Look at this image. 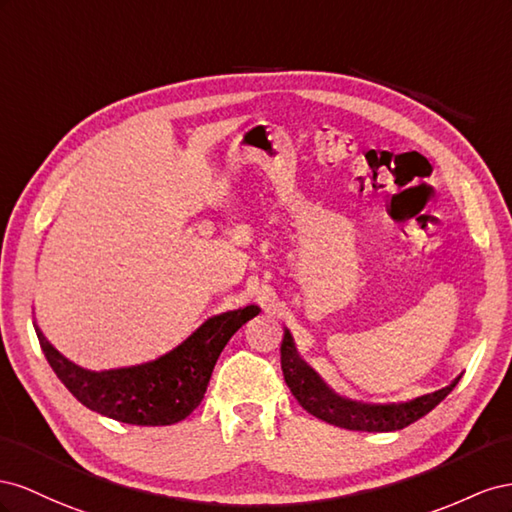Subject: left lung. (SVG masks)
<instances>
[{
    "instance_id": "left-lung-1",
    "label": "left lung",
    "mask_w": 512,
    "mask_h": 512,
    "mask_svg": "<svg viewBox=\"0 0 512 512\" xmlns=\"http://www.w3.org/2000/svg\"><path fill=\"white\" fill-rule=\"evenodd\" d=\"M281 369L285 375V382L294 394V399L304 407L311 416L326 420L330 425H337L349 431H397L403 427H410L412 422L429 414L433 407L442 399L448 397V392L457 386L459 377L450 386L425 394L410 403H397V405H364L341 399L334 394L317 373L306 367L298 358L294 343H291V334L285 330L283 345H281Z\"/></svg>"
}]
</instances>
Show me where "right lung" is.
I'll return each instance as SVG.
<instances>
[{"label": "right lung", "instance_id": "1", "mask_svg": "<svg viewBox=\"0 0 512 512\" xmlns=\"http://www.w3.org/2000/svg\"><path fill=\"white\" fill-rule=\"evenodd\" d=\"M257 313L251 304L212 317L171 354L141 367L102 373L68 362L40 332L38 341L60 382L92 412L126 425L163 427L184 420L201 403L223 347Z\"/></svg>", "mask_w": 512, "mask_h": 512}]
</instances>
